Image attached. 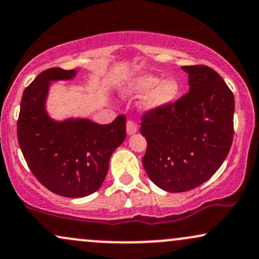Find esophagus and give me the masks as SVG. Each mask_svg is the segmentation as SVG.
<instances>
[{
    "mask_svg": "<svg viewBox=\"0 0 259 259\" xmlns=\"http://www.w3.org/2000/svg\"><path fill=\"white\" fill-rule=\"evenodd\" d=\"M138 124L135 123L134 120H127L126 121V132L129 135H133V134H135L136 132H138Z\"/></svg>",
    "mask_w": 259,
    "mask_h": 259,
    "instance_id": "obj_1",
    "label": "esophagus"
}]
</instances>
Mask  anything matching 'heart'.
Wrapping results in <instances>:
<instances>
[{
	"label": "heart",
	"mask_w": 259,
	"mask_h": 259,
	"mask_svg": "<svg viewBox=\"0 0 259 259\" xmlns=\"http://www.w3.org/2000/svg\"><path fill=\"white\" fill-rule=\"evenodd\" d=\"M180 83L175 78H166L161 80L153 74H146L136 78L129 85V93L133 95H147L145 107L147 110H157L170 105L180 94Z\"/></svg>",
	"instance_id": "heart-1"
}]
</instances>
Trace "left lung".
Wrapping results in <instances>:
<instances>
[{
  "label": "left lung",
  "instance_id": "left-lung-1",
  "mask_svg": "<svg viewBox=\"0 0 259 259\" xmlns=\"http://www.w3.org/2000/svg\"><path fill=\"white\" fill-rule=\"evenodd\" d=\"M189 92L174 104L146 112L141 119L147 151L142 164L154 185L187 192L220 169L234 135V95L205 65L182 66Z\"/></svg>",
  "mask_w": 259,
  "mask_h": 259
}]
</instances>
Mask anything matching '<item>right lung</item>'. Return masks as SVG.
Here are the masks:
<instances>
[{"instance_id": "1", "label": "right lung", "mask_w": 259, "mask_h": 259, "mask_svg": "<svg viewBox=\"0 0 259 259\" xmlns=\"http://www.w3.org/2000/svg\"><path fill=\"white\" fill-rule=\"evenodd\" d=\"M76 70L52 67L24 90L18 118V142L33 176L47 189L83 198L101 187L112 153L126 136L125 116L110 124L89 119L57 121L46 111L52 80H66Z\"/></svg>"}]
</instances>
